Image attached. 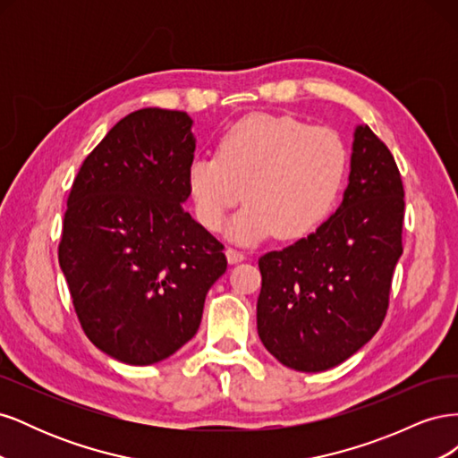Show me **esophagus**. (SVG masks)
<instances>
[{"label":"esophagus","instance_id":"esophagus-1","mask_svg":"<svg viewBox=\"0 0 458 458\" xmlns=\"http://www.w3.org/2000/svg\"><path fill=\"white\" fill-rule=\"evenodd\" d=\"M225 256H227L229 263H241L246 258V254L242 250H237V248H227Z\"/></svg>","mask_w":458,"mask_h":458}]
</instances>
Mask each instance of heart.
<instances>
[{
	"label": "heart",
	"mask_w": 458,
	"mask_h": 458,
	"mask_svg": "<svg viewBox=\"0 0 458 458\" xmlns=\"http://www.w3.org/2000/svg\"><path fill=\"white\" fill-rule=\"evenodd\" d=\"M348 172L340 135L294 116L250 114L219 137L216 155L189 164L187 189L200 224L219 231L242 197L231 237L254 242L267 234L294 241L323 224Z\"/></svg>",
	"instance_id": "1"
}]
</instances>
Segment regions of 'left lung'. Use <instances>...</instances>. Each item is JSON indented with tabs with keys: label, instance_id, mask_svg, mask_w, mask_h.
Returning a JSON list of instances; mask_svg holds the SVG:
<instances>
[{
	"label": "left lung",
	"instance_id": "left-lung-1",
	"mask_svg": "<svg viewBox=\"0 0 458 458\" xmlns=\"http://www.w3.org/2000/svg\"><path fill=\"white\" fill-rule=\"evenodd\" d=\"M403 197L390 148L357 126L350 183L335 216L258 261V335L283 365L321 372L377 335L403 254Z\"/></svg>",
	"mask_w": 458,
	"mask_h": 458
}]
</instances>
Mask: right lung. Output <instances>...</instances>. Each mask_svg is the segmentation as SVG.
Masks as SVG:
<instances>
[{
  "instance_id": "1",
  "label": "right lung",
  "mask_w": 458,
  "mask_h": 458,
  "mask_svg": "<svg viewBox=\"0 0 458 458\" xmlns=\"http://www.w3.org/2000/svg\"><path fill=\"white\" fill-rule=\"evenodd\" d=\"M183 110L141 108L97 145L66 200L59 263L86 336L152 365L197 335L224 244L185 212L195 158Z\"/></svg>"
}]
</instances>
